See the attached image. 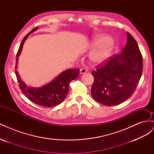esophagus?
<instances>
[{
	"label": "esophagus",
	"instance_id": "obj_1",
	"mask_svg": "<svg viewBox=\"0 0 154 154\" xmlns=\"http://www.w3.org/2000/svg\"><path fill=\"white\" fill-rule=\"evenodd\" d=\"M80 72L81 74H85L87 72V70L86 69H80Z\"/></svg>",
	"mask_w": 154,
	"mask_h": 154
}]
</instances>
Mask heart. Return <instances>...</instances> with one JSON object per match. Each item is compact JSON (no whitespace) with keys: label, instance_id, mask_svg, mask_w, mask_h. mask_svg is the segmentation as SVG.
<instances>
[{"label":"heart","instance_id":"1","mask_svg":"<svg viewBox=\"0 0 154 154\" xmlns=\"http://www.w3.org/2000/svg\"><path fill=\"white\" fill-rule=\"evenodd\" d=\"M101 44L100 48L91 54L92 61L97 63H102L108 58L111 54L113 48V40L111 38H105L104 36H99L94 39L92 45Z\"/></svg>","mask_w":154,"mask_h":154}]
</instances>
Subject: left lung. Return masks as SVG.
Segmentation results:
<instances>
[{"label":"left lung","instance_id":"1","mask_svg":"<svg viewBox=\"0 0 154 154\" xmlns=\"http://www.w3.org/2000/svg\"><path fill=\"white\" fill-rule=\"evenodd\" d=\"M127 42L119 54L97 66L92 71L94 80L91 95L106 106L117 105L125 101L136 90L143 72V57L139 46L128 32Z\"/></svg>","mask_w":154,"mask_h":154}]
</instances>
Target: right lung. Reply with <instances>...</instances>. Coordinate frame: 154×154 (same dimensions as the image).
Listing matches in <instances>:
<instances>
[{"label": "right lung", "instance_id": "obj_1", "mask_svg": "<svg viewBox=\"0 0 154 154\" xmlns=\"http://www.w3.org/2000/svg\"><path fill=\"white\" fill-rule=\"evenodd\" d=\"M38 27H36L32 29L23 38L17 54L16 69L18 57L22 51L23 44L31 32L36 31ZM79 72H80V69L76 68L66 70L60 74L52 82L39 88L30 87L26 85L23 81H22L17 70H15V72L17 81L19 83L20 90L27 98L37 105L45 107H51L60 104L66 98L69 92V83L78 76Z\"/></svg>", "mask_w": 154, "mask_h": 154}]
</instances>
